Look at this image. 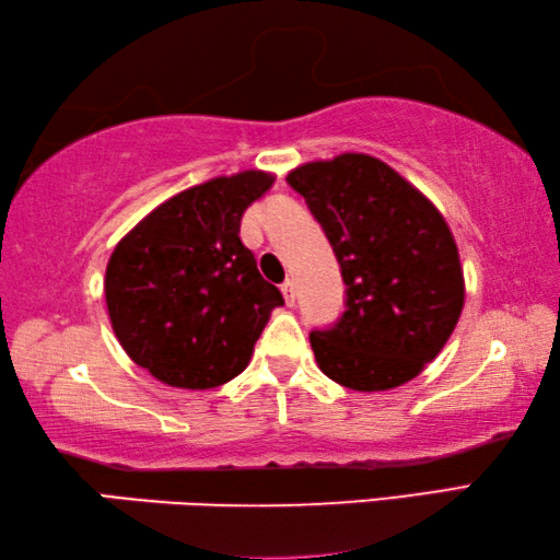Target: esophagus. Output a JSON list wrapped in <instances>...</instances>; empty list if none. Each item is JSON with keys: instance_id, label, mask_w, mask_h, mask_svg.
Returning <instances> with one entry per match:
<instances>
[{"instance_id": "obj_1", "label": "esophagus", "mask_w": 560, "mask_h": 560, "mask_svg": "<svg viewBox=\"0 0 560 560\" xmlns=\"http://www.w3.org/2000/svg\"><path fill=\"white\" fill-rule=\"evenodd\" d=\"M280 290H282V298H285L288 305H295V285H292L290 280H285L280 285Z\"/></svg>"}]
</instances>
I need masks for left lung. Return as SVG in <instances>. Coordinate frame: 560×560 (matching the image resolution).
<instances>
[{"mask_svg":"<svg viewBox=\"0 0 560 560\" xmlns=\"http://www.w3.org/2000/svg\"><path fill=\"white\" fill-rule=\"evenodd\" d=\"M323 225L345 280V313L313 329L317 366L357 392L415 380L444 350L464 307L459 247L444 215L387 163L342 153L288 173Z\"/></svg>","mask_w":560,"mask_h":560,"instance_id":"8db88e82","label":"left lung"}]
</instances>
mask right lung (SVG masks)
<instances>
[{
	"label": "right lung",
	"instance_id": "add662e5",
	"mask_svg": "<svg viewBox=\"0 0 560 560\" xmlns=\"http://www.w3.org/2000/svg\"><path fill=\"white\" fill-rule=\"evenodd\" d=\"M272 180L265 171L210 178L151 210L114 247L104 280L114 335L163 384L231 382L285 305L241 241L245 208Z\"/></svg>",
	"mask_w": 560,
	"mask_h": 560
}]
</instances>
